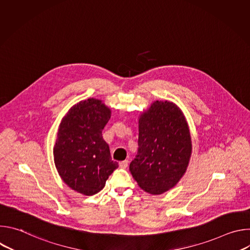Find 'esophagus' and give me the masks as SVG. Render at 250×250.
Listing matches in <instances>:
<instances>
[{"label":"esophagus","instance_id":"1","mask_svg":"<svg viewBox=\"0 0 250 250\" xmlns=\"http://www.w3.org/2000/svg\"><path fill=\"white\" fill-rule=\"evenodd\" d=\"M119 165H120V167L121 168H126L127 166H128V160H124V161H121L120 163H119Z\"/></svg>","mask_w":250,"mask_h":250}]
</instances>
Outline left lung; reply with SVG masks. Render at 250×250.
I'll return each instance as SVG.
<instances>
[{"mask_svg":"<svg viewBox=\"0 0 250 250\" xmlns=\"http://www.w3.org/2000/svg\"><path fill=\"white\" fill-rule=\"evenodd\" d=\"M138 150L129 171L138 186L152 195L173 188L185 174L192 154L188 123L169 101H155L138 120Z\"/></svg>","mask_w":250,"mask_h":250,"instance_id":"1","label":"left lung"}]
</instances>
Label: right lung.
<instances>
[{"label":"right lung","mask_w":250,"mask_h":250,"mask_svg":"<svg viewBox=\"0 0 250 250\" xmlns=\"http://www.w3.org/2000/svg\"><path fill=\"white\" fill-rule=\"evenodd\" d=\"M110 119L108 106L90 98L74 104L58 128L53 147L55 167L66 185L85 196L100 192L119 167L102 136Z\"/></svg>","instance_id":"right-lung-1"}]
</instances>
